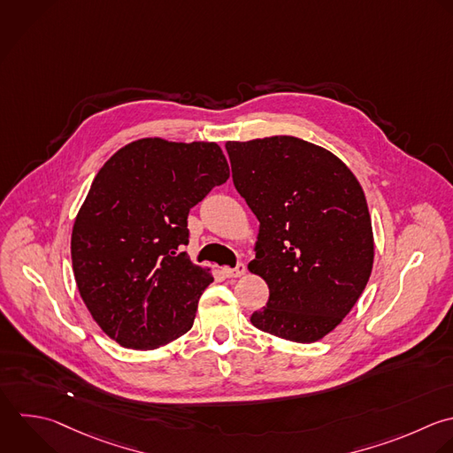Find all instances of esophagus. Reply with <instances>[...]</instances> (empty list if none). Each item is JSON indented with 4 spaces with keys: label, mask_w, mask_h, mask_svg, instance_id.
Returning <instances> with one entry per match:
<instances>
[{
    "label": "esophagus",
    "mask_w": 453,
    "mask_h": 453,
    "mask_svg": "<svg viewBox=\"0 0 453 453\" xmlns=\"http://www.w3.org/2000/svg\"><path fill=\"white\" fill-rule=\"evenodd\" d=\"M246 273V265L244 264H237L235 267H225L223 274L226 278H241Z\"/></svg>",
    "instance_id": "obj_1"
}]
</instances>
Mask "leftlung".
Segmentation results:
<instances>
[{
	"mask_svg": "<svg viewBox=\"0 0 453 453\" xmlns=\"http://www.w3.org/2000/svg\"><path fill=\"white\" fill-rule=\"evenodd\" d=\"M232 179L260 221L253 274L269 287L251 324L311 343L331 333L363 294L373 264L365 193L329 150L294 136L226 142Z\"/></svg>",
	"mask_w": 453,
	"mask_h": 453,
	"instance_id": "left-lung-1",
	"label": "left lung"
}]
</instances>
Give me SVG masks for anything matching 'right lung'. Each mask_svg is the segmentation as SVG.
Returning a JSON list of instances; mask_svg holds the SVG:
<instances>
[{
    "instance_id": "add662e5",
    "label": "right lung",
    "mask_w": 453,
    "mask_h": 453,
    "mask_svg": "<svg viewBox=\"0 0 453 453\" xmlns=\"http://www.w3.org/2000/svg\"><path fill=\"white\" fill-rule=\"evenodd\" d=\"M230 177L218 143L136 140L96 175L76 216L71 255L78 290L117 343L152 350L188 333L214 280L180 246L188 214Z\"/></svg>"
}]
</instances>
